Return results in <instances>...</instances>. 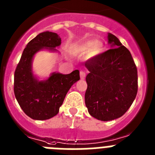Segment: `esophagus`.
Listing matches in <instances>:
<instances>
[{
    "label": "esophagus",
    "instance_id": "esophagus-1",
    "mask_svg": "<svg viewBox=\"0 0 155 155\" xmlns=\"http://www.w3.org/2000/svg\"><path fill=\"white\" fill-rule=\"evenodd\" d=\"M85 76H86L85 71H80V77H81V79H84V78H85Z\"/></svg>",
    "mask_w": 155,
    "mask_h": 155
}]
</instances>
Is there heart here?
Instances as JSON below:
<instances>
[{
	"label": "heart",
	"instance_id": "heart-1",
	"mask_svg": "<svg viewBox=\"0 0 155 155\" xmlns=\"http://www.w3.org/2000/svg\"><path fill=\"white\" fill-rule=\"evenodd\" d=\"M103 44L101 42L94 40H90L84 42L78 46V50L81 53H90L91 55L96 56L102 51Z\"/></svg>",
	"mask_w": 155,
	"mask_h": 155
}]
</instances>
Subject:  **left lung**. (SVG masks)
<instances>
[{
  "label": "left lung",
  "instance_id": "left-lung-1",
  "mask_svg": "<svg viewBox=\"0 0 155 155\" xmlns=\"http://www.w3.org/2000/svg\"><path fill=\"white\" fill-rule=\"evenodd\" d=\"M112 48L87 60L89 71L84 100L91 116L109 121L122 116L130 107L138 89L137 69L130 52L113 34L108 35Z\"/></svg>",
  "mask_w": 155,
  "mask_h": 155
}]
</instances>
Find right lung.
<instances>
[{
  "label": "right lung",
  "instance_id": "1",
  "mask_svg": "<svg viewBox=\"0 0 155 155\" xmlns=\"http://www.w3.org/2000/svg\"><path fill=\"white\" fill-rule=\"evenodd\" d=\"M61 44V37L55 32L39 33L24 49L15 71V98L23 112L33 120H45L56 116L71 86L80 80L78 70L69 74L53 73L42 81L34 78L31 61L35 53L43 48L55 50Z\"/></svg>",
  "mask_w": 155,
  "mask_h": 155
}]
</instances>
